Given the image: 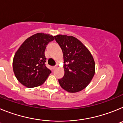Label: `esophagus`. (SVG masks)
Here are the masks:
<instances>
[{
	"mask_svg": "<svg viewBox=\"0 0 123 123\" xmlns=\"http://www.w3.org/2000/svg\"><path fill=\"white\" fill-rule=\"evenodd\" d=\"M56 68H57V66H54V67H52V69H55Z\"/></svg>",
	"mask_w": 123,
	"mask_h": 123,
	"instance_id": "obj_1",
	"label": "esophagus"
}]
</instances>
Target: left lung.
I'll use <instances>...</instances> for the list:
<instances>
[{
  "label": "left lung",
  "mask_w": 123,
  "mask_h": 123,
  "mask_svg": "<svg viewBox=\"0 0 123 123\" xmlns=\"http://www.w3.org/2000/svg\"><path fill=\"white\" fill-rule=\"evenodd\" d=\"M55 39L63 52L64 76L58 79L66 91L75 93L85 89L95 74L94 58L81 41L73 36L58 34Z\"/></svg>",
  "instance_id": "obj_1"
}]
</instances>
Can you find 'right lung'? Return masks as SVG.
I'll list each match as a JSON object with an SVG mask.
<instances>
[{
  "label": "right lung",
  "mask_w": 123,
  "mask_h": 123,
  "mask_svg": "<svg viewBox=\"0 0 123 123\" xmlns=\"http://www.w3.org/2000/svg\"><path fill=\"white\" fill-rule=\"evenodd\" d=\"M48 34L37 33L25 40L17 50L13 60L15 77L21 84L29 88L44 84L51 71L45 67L47 45L54 41Z\"/></svg>",
  "instance_id": "add662e5"
}]
</instances>
